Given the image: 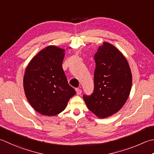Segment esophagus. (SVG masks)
Wrapping results in <instances>:
<instances>
[{
  "mask_svg": "<svg viewBox=\"0 0 154 154\" xmlns=\"http://www.w3.org/2000/svg\"><path fill=\"white\" fill-rule=\"evenodd\" d=\"M75 91H76L77 95H80L81 93V92H82V91H81V90L80 89H79V88H77L76 89H75Z\"/></svg>",
  "mask_w": 154,
  "mask_h": 154,
  "instance_id": "1",
  "label": "esophagus"
}]
</instances>
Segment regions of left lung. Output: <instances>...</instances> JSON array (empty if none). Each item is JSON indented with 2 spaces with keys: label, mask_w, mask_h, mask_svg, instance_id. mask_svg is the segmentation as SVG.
<instances>
[{
  "label": "left lung",
  "mask_w": 154,
  "mask_h": 154,
  "mask_svg": "<svg viewBox=\"0 0 154 154\" xmlns=\"http://www.w3.org/2000/svg\"><path fill=\"white\" fill-rule=\"evenodd\" d=\"M94 58V91L83 97L88 109L103 119L118 112L127 101L132 75L125 56L108 42L99 47Z\"/></svg>",
  "instance_id": "obj_1"
}]
</instances>
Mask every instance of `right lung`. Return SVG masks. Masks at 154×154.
Here are the masks:
<instances>
[{"label":"right lung","instance_id":"add662e5","mask_svg":"<svg viewBox=\"0 0 154 154\" xmlns=\"http://www.w3.org/2000/svg\"><path fill=\"white\" fill-rule=\"evenodd\" d=\"M65 51L49 45L33 57L26 66L24 91L33 109L41 115L54 116L62 112L76 94L62 67Z\"/></svg>","mask_w":154,"mask_h":154}]
</instances>
